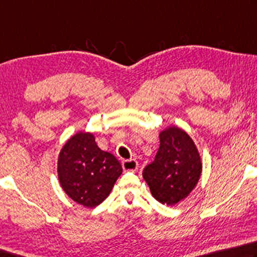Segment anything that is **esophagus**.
<instances>
[{"mask_svg":"<svg viewBox=\"0 0 257 257\" xmlns=\"http://www.w3.org/2000/svg\"><path fill=\"white\" fill-rule=\"evenodd\" d=\"M122 167L124 171H136L138 169V163L135 160L122 161Z\"/></svg>","mask_w":257,"mask_h":257,"instance_id":"esophagus-1","label":"esophagus"}]
</instances>
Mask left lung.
<instances>
[{"instance_id":"8db88e82","label":"left lung","mask_w":257,"mask_h":257,"mask_svg":"<svg viewBox=\"0 0 257 257\" xmlns=\"http://www.w3.org/2000/svg\"><path fill=\"white\" fill-rule=\"evenodd\" d=\"M155 160L145 167L143 177L158 202L174 206L191 193L202 172L197 146L184 130L169 127L160 134Z\"/></svg>"}]
</instances>
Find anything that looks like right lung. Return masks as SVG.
I'll list each match as a JSON object with an SVG mask.
<instances>
[{
    "label": "right lung",
    "instance_id": "obj_1",
    "mask_svg": "<svg viewBox=\"0 0 257 257\" xmlns=\"http://www.w3.org/2000/svg\"><path fill=\"white\" fill-rule=\"evenodd\" d=\"M57 172L69 198L84 207L94 208L108 198L122 167L112 154L99 148L94 135L80 132L63 146Z\"/></svg>",
    "mask_w": 257,
    "mask_h": 257
}]
</instances>
